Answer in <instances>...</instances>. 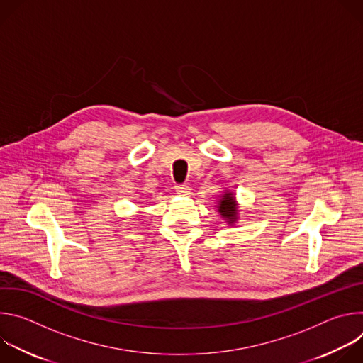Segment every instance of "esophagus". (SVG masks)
<instances>
[{"mask_svg":"<svg viewBox=\"0 0 363 363\" xmlns=\"http://www.w3.org/2000/svg\"><path fill=\"white\" fill-rule=\"evenodd\" d=\"M175 191L178 195H189L191 194V188L188 185H178L175 188Z\"/></svg>","mask_w":363,"mask_h":363,"instance_id":"34e87169","label":"esophagus"}]
</instances>
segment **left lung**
<instances>
[{
	"instance_id": "left-lung-1",
	"label": "left lung",
	"mask_w": 363,
	"mask_h": 363,
	"mask_svg": "<svg viewBox=\"0 0 363 363\" xmlns=\"http://www.w3.org/2000/svg\"><path fill=\"white\" fill-rule=\"evenodd\" d=\"M217 208H218V213L221 214V217L230 225H233L237 221L238 210H237V201H235V196L233 192L227 191V192H224V195H221V198L218 199Z\"/></svg>"
}]
</instances>
